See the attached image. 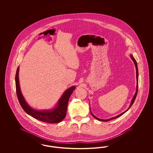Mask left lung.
Here are the masks:
<instances>
[{"label":"left lung","mask_w":153,"mask_h":153,"mask_svg":"<svg viewBox=\"0 0 153 153\" xmlns=\"http://www.w3.org/2000/svg\"><path fill=\"white\" fill-rule=\"evenodd\" d=\"M131 59H132V60L134 61V65H135V67H136V79H137V86H136V93H135V94H134V97H133V99H132V101H131V104H130V106L129 108H128V109H127V110H126V111H124V112H123L122 113H121L120 114V115H118V116H116L115 117H113V118H110V119H108V120H101V119H99V118H98L97 117H96L95 116H94V114H93V113H91V114H92V116L95 118H96L97 120H100V121H105V122H107V121H109V120H114V119H116L117 118H118V117H120V116H122V114H123L125 112L127 111L129 109H130L132 105V104H134V100H135V99H136V96H137V91H138V81H139V72H138V68H137V62H136V61L135 60V59H134V58L133 57V56H132V55H131Z\"/></svg>","instance_id":"obj_1"}]
</instances>
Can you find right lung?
I'll return each mask as SVG.
<instances>
[{"label":"right lung","mask_w":153,"mask_h":153,"mask_svg":"<svg viewBox=\"0 0 153 153\" xmlns=\"http://www.w3.org/2000/svg\"><path fill=\"white\" fill-rule=\"evenodd\" d=\"M19 67H18L16 71L15 78L16 93L19 102L25 111L37 120L46 123H59L63 120L66 116L69 98L75 89V86H72L63 93L59 102H58L57 106L55 108L51 111H39L33 109V108H31L28 105L27 103L25 101L20 90L19 84Z\"/></svg>","instance_id":"add662e5"}]
</instances>
